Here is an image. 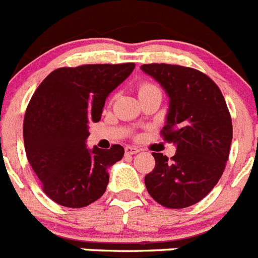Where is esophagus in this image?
<instances>
[{
    "label": "esophagus",
    "mask_w": 258,
    "mask_h": 258,
    "mask_svg": "<svg viewBox=\"0 0 258 258\" xmlns=\"http://www.w3.org/2000/svg\"><path fill=\"white\" fill-rule=\"evenodd\" d=\"M139 150L137 147H132V146H126L125 147V153L126 155H136V153H138Z\"/></svg>",
    "instance_id": "34e87169"
}]
</instances>
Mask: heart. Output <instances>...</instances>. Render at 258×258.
<instances>
[{"mask_svg":"<svg viewBox=\"0 0 258 258\" xmlns=\"http://www.w3.org/2000/svg\"><path fill=\"white\" fill-rule=\"evenodd\" d=\"M155 89H158V88L156 86H153V84H151V83H142L138 88V93L139 96H141V94L148 93V92H152L155 91Z\"/></svg>","mask_w":258,"mask_h":258,"instance_id":"b5f03b06","label":"heart"}]
</instances>
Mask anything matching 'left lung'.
<instances>
[{
  "instance_id": "8db88e82",
  "label": "left lung",
  "mask_w": 258,
  "mask_h": 258,
  "mask_svg": "<svg viewBox=\"0 0 258 258\" xmlns=\"http://www.w3.org/2000/svg\"><path fill=\"white\" fill-rule=\"evenodd\" d=\"M141 69L161 84L170 98L161 136L176 146L167 158L152 153L156 166L145 178L151 197L167 209H184L206 197L223 175L233 125L224 96L200 70L169 63Z\"/></svg>"
}]
</instances>
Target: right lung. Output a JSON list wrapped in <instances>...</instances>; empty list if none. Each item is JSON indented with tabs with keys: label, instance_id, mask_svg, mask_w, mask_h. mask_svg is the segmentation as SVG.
<instances>
[{
	"label": "right lung",
	"instance_id": "add662e5",
	"mask_svg": "<svg viewBox=\"0 0 258 258\" xmlns=\"http://www.w3.org/2000/svg\"><path fill=\"white\" fill-rule=\"evenodd\" d=\"M134 68L133 62L60 68L35 89L24 116L25 152L43 192L57 205L80 209L105 193L108 167L121 160L124 148L88 150V124L100 121L107 96Z\"/></svg>",
	"mask_w": 258,
	"mask_h": 258
}]
</instances>
